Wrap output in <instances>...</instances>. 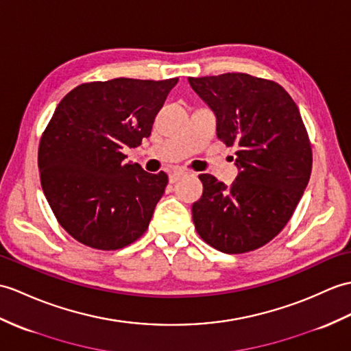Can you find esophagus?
<instances>
[{"label": "esophagus", "instance_id": "esophagus-1", "mask_svg": "<svg viewBox=\"0 0 351 351\" xmlns=\"http://www.w3.org/2000/svg\"><path fill=\"white\" fill-rule=\"evenodd\" d=\"M186 175H189V172H186V170H182V169L173 170V172L169 175V181L173 184V182H176V181H178V179H181L182 176H186Z\"/></svg>", "mask_w": 351, "mask_h": 351}]
</instances>
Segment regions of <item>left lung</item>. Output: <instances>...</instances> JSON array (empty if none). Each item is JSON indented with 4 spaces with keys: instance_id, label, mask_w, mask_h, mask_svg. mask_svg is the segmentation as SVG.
I'll list each match as a JSON object with an SVG mask.
<instances>
[{
    "instance_id": "obj_1",
    "label": "left lung",
    "mask_w": 351,
    "mask_h": 351,
    "mask_svg": "<svg viewBox=\"0 0 351 351\" xmlns=\"http://www.w3.org/2000/svg\"><path fill=\"white\" fill-rule=\"evenodd\" d=\"M217 115V136L238 146L239 173L230 186L199 175L193 221L218 251L242 254L266 245L298 206L313 169L311 142L296 103L274 80L247 73L189 77Z\"/></svg>"
}]
</instances>
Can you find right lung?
<instances>
[{
  "instance_id": "1",
  "label": "right lung",
  "mask_w": 351,
  "mask_h": 351,
  "mask_svg": "<svg viewBox=\"0 0 351 351\" xmlns=\"http://www.w3.org/2000/svg\"><path fill=\"white\" fill-rule=\"evenodd\" d=\"M178 77H118L76 86L56 106L38 145L49 206L62 229L95 250H119L146 232L169 178L125 162L149 137Z\"/></svg>"
}]
</instances>
